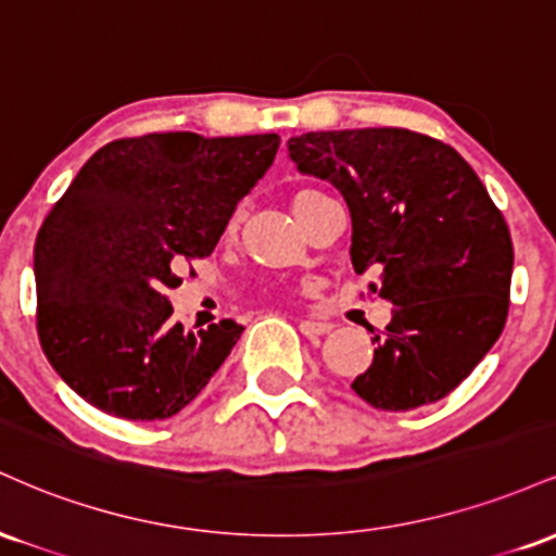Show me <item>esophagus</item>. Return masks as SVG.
I'll list each match as a JSON object with an SVG mask.
<instances>
[{
    "label": "esophagus",
    "mask_w": 556,
    "mask_h": 556,
    "mask_svg": "<svg viewBox=\"0 0 556 556\" xmlns=\"http://www.w3.org/2000/svg\"><path fill=\"white\" fill-rule=\"evenodd\" d=\"M331 329H334V324L318 321V318H303V321H300V331H303V334H329Z\"/></svg>",
    "instance_id": "obj_1"
}]
</instances>
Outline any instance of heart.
Returning <instances> with one entry per match:
<instances>
[{
    "label": "heart",
    "instance_id": "b5f03b06",
    "mask_svg": "<svg viewBox=\"0 0 556 556\" xmlns=\"http://www.w3.org/2000/svg\"><path fill=\"white\" fill-rule=\"evenodd\" d=\"M316 195H318V190H314V188H300V190H295V195H292V208H295V214L305 206V203L311 201V198H316Z\"/></svg>",
    "mask_w": 556,
    "mask_h": 556
}]
</instances>
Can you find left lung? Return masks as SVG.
Listing matches in <instances>:
<instances>
[{
	"instance_id": "1",
	"label": "left lung",
	"mask_w": 556,
	"mask_h": 556,
	"mask_svg": "<svg viewBox=\"0 0 556 556\" xmlns=\"http://www.w3.org/2000/svg\"><path fill=\"white\" fill-rule=\"evenodd\" d=\"M287 149L300 172L340 190L355 271L379 274L371 295L394 305L350 387L394 413L446 397L509 311L513 238L483 182L452 146L405 127L303 132Z\"/></svg>"
}]
</instances>
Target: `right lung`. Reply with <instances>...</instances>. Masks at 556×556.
I'll list each match as a JSON object with an SVG mask.
<instances>
[{
    "label": "right lung",
    "mask_w": 556,
    "mask_h": 556,
    "mask_svg": "<svg viewBox=\"0 0 556 556\" xmlns=\"http://www.w3.org/2000/svg\"><path fill=\"white\" fill-rule=\"evenodd\" d=\"M277 149V132H151L83 164L34 251L38 342L73 392L127 420L169 418L201 394L242 327L188 331L169 290L185 264L212 256Z\"/></svg>",
    "instance_id": "right-lung-1"
}]
</instances>
